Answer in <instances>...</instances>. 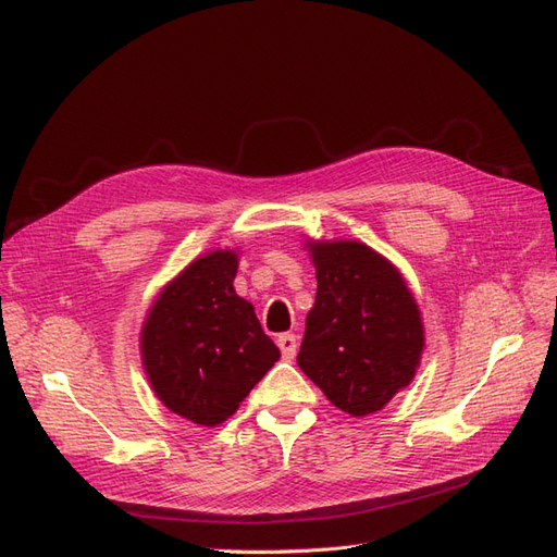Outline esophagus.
Segmentation results:
<instances>
[{
	"mask_svg": "<svg viewBox=\"0 0 557 557\" xmlns=\"http://www.w3.org/2000/svg\"><path fill=\"white\" fill-rule=\"evenodd\" d=\"M276 344H278L285 360H293L295 358V352H297V336L295 334H278Z\"/></svg>",
	"mask_w": 557,
	"mask_h": 557,
	"instance_id": "34e87169",
	"label": "esophagus"
}]
</instances>
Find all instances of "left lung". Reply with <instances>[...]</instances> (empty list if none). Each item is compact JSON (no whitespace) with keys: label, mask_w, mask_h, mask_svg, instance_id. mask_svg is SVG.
Here are the masks:
<instances>
[{"label":"left lung","mask_w":557,"mask_h":557,"mask_svg":"<svg viewBox=\"0 0 557 557\" xmlns=\"http://www.w3.org/2000/svg\"><path fill=\"white\" fill-rule=\"evenodd\" d=\"M318 290L297 364L350 416L381 411L407 387L425 346L407 281L360 242H309Z\"/></svg>","instance_id":"left-lung-1"}]
</instances>
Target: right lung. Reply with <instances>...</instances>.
<instances>
[{"mask_svg":"<svg viewBox=\"0 0 557 557\" xmlns=\"http://www.w3.org/2000/svg\"><path fill=\"white\" fill-rule=\"evenodd\" d=\"M239 258L213 250L170 281L141 330V360L166 409L215 428L281 358L250 301L234 293Z\"/></svg>","mask_w":557,"mask_h":557,"instance_id":"1","label":"right lung"}]
</instances>
